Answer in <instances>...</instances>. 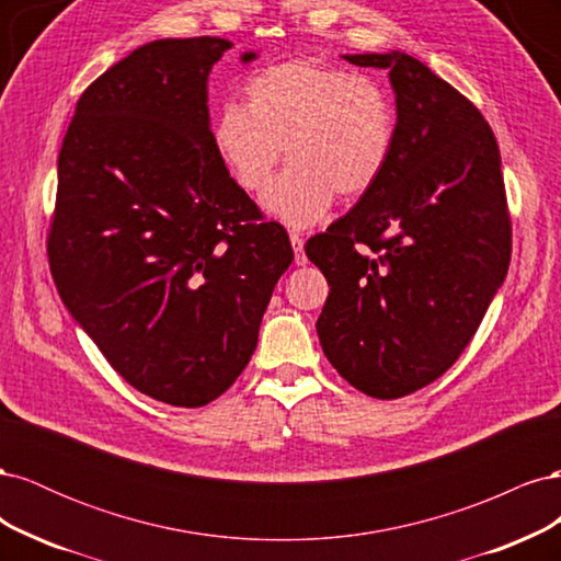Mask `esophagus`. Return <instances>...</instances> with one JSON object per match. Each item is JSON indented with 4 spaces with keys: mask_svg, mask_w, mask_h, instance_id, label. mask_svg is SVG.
I'll list each match as a JSON object with an SVG mask.
<instances>
[{
    "mask_svg": "<svg viewBox=\"0 0 561 561\" xmlns=\"http://www.w3.org/2000/svg\"><path fill=\"white\" fill-rule=\"evenodd\" d=\"M290 241L295 248V262L297 264H307V254H304V239L297 231H290Z\"/></svg>",
    "mask_w": 561,
    "mask_h": 561,
    "instance_id": "34e87169",
    "label": "esophagus"
}]
</instances>
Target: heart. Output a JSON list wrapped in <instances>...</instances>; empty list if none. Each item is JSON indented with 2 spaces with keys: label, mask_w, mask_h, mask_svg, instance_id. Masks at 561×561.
Wrapping results in <instances>:
<instances>
[{
  "label": "heart",
  "mask_w": 561,
  "mask_h": 561,
  "mask_svg": "<svg viewBox=\"0 0 561 561\" xmlns=\"http://www.w3.org/2000/svg\"><path fill=\"white\" fill-rule=\"evenodd\" d=\"M245 105L225 103L213 122L217 154L243 190L266 194V208L293 227H311L336 194L375 190L393 157L398 116L377 79L313 58L262 67L245 81Z\"/></svg>",
  "instance_id": "obj_1"
}]
</instances>
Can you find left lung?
I'll return each instance as SVG.
<instances>
[{
    "label": "left lung",
    "instance_id": "1",
    "mask_svg": "<svg viewBox=\"0 0 561 561\" xmlns=\"http://www.w3.org/2000/svg\"><path fill=\"white\" fill-rule=\"evenodd\" d=\"M344 58L388 70L398 133L375 190L307 241L330 285L316 330L353 388L396 400L470 344L507 274L513 227L480 110L407 54Z\"/></svg>",
    "mask_w": 561,
    "mask_h": 561
}]
</instances>
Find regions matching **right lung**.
I'll use <instances>...</instances> for the list:
<instances>
[{"instance_id": "add662e5", "label": "right lung", "mask_w": 561, "mask_h": 561, "mask_svg": "<svg viewBox=\"0 0 561 561\" xmlns=\"http://www.w3.org/2000/svg\"><path fill=\"white\" fill-rule=\"evenodd\" d=\"M231 46L135 48L81 93L58 154L46 252L60 299L118 375L173 407L239 379L295 260L213 142L208 75Z\"/></svg>"}]
</instances>
